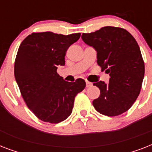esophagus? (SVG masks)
Listing matches in <instances>:
<instances>
[{
  "label": "esophagus",
  "instance_id": "1",
  "mask_svg": "<svg viewBox=\"0 0 152 152\" xmlns=\"http://www.w3.org/2000/svg\"><path fill=\"white\" fill-rule=\"evenodd\" d=\"M91 86H92V83H91V82H89V81H86V87L87 88H90Z\"/></svg>",
  "mask_w": 152,
  "mask_h": 152
}]
</instances>
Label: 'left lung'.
I'll list each match as a JSON object with an SVG mask.
<instances>
[{"label":"left lung","mask_w":152,"mask_h":152,"mask_svg":"<svg viewBox=\"0 0 152 152\" xmlns=\"http://www.w3.org/2000/svg\"><path fill=\"white\" fill-rule=\"evenodd\" d=\"M81 38L96 50L102 71L110 74L108 83H93L100 90L93 106L109 117L125 113L140 95L144 76V63L136 39L126 30L109 26L83 33Z\"/></svg>","instance_id":"8db88e82"}]
</instances>
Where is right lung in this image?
I'll return each mask as SVG.
<instances>
[{
    "label": "right lung",
    "mask_w": 152,
    "mask_h": 152,
    "mask_svg": "<svg viewBox=\"0 0 152 152\" xmlns=\"http://www.w3.org/2000/svg\"><path fill=\"white\" fill-rule=\"evenodd\" d=\"M80 33L64 35L46 31L30 34L20 44L14 73L28 108L40 120L57 124L71 114L76 95L85 88L83 79L71 83L57 74L65 53Z\"/></svg>",
    "instance_id": "add662e5"
}]
</instances>
